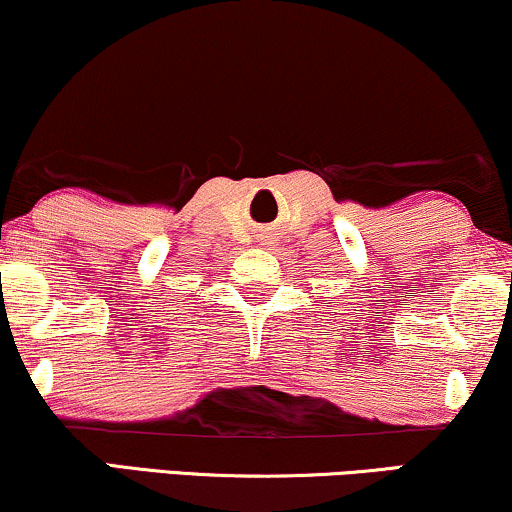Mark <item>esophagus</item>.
Returning <instances> with one entry per match:
<instances>
[{
    "instance_id": "34e87169",
    "label": "esophagus",
    "mask_w": 512,
    "mask_h": 512,
    "mask_svg": "<svg viewBox=\"0 0 512 512\" xmlns=\"http://www.w3.org/2000/svg\"><path fill=\"white\" fill-rule=\"evenodd\" d=\"M269 243H271V241H269ZM269 243H264V245H269Z\"/></svg>"
}]
</instances>
